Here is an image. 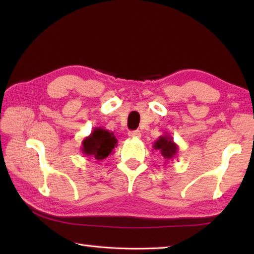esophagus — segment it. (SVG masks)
I'll return each instance as SVG.
<instances>
[{
	"instance_id": "1",
	"label": "esophagus",
	"mask_w": 254,
	"mask_h": 254,
	"mask_svg": "<svg viewBox=\"0 0 254 254\" xmlns=\"http://www.w3.org/2000/svg\"><path fill=\"white\" fill-rule=\"evenodd\" d=\"M128 136H131V137H140L141 136V132L139 130L130 131V132H128Z\"/></svg>"
}]
</instances>
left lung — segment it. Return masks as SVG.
Listing matches in <instances>:
<instances>
[{
  "mask_svg": "<svg viewBox=\"0 0 254 254\" xmlns=\"http://www.w3.org/2000/svg\"><path fill=\"white\" fill-rule=\"evenodd\" d=\"M154 150H159L165 160H171L178 153V145L174 142V137L170 134H163L158 137V140L153 143Z\"/></svg>",
  "mask_w": 254,
  "mask_h": 254,
  "instance_id": "1",
  "label": "left lung"
}]
</instances>
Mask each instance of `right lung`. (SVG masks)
Here are the masks:
<instances>
[{
    "label": "right lung",
    "mask_w": 254,
    "mask_h": 254,
    "mask_svg": "<svg viewBox=\"0 0 254 254\" xmlns=\"http://www.w3.org/2000/svg\"><path fill=\"white\" fill-rule=\"evenodd\" d=\"M118 139L113 132L104 127H95L81 142V152L84 156L95 159L96 161L104 160L117 147Z\"/></svg>",
    "instance_id": "1"
}]
</instances>
